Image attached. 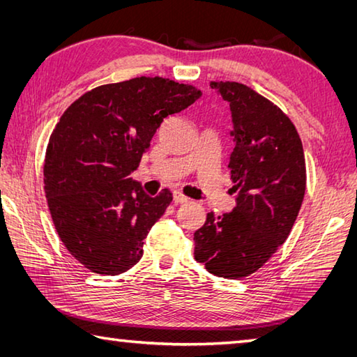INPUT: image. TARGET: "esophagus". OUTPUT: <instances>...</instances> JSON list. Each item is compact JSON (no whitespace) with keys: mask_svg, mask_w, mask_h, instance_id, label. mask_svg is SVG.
Listing matches in <instances>:
<instances>
[{"mask_svg":"<svg viewBox=\"0 0 357 357\" xmlns=\"http://www.w3.org/2000/svg\"><path fill=\"white\" fill-rule=\"evenodd\" d=\"M188 201V198L187 196L184 195V193H181V192H173V202L174 204H184V202H187Z\"/></svg>","mask_w":357,"mask_h":357,"instance_id":"esophagus-1","label":"esophagus"}]
</instances>
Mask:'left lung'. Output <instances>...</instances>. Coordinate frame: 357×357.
<instances>
[{
	"mask_svg": "<svg viewBox=\"0 0 357 357\" xmlns=\"http://www.w3.org/2000/svg\"><path fill=\"white\" fill-rule=\"evenodd\" d=\"M230 104L229 169L238 195L230 213H208L195 231V259L219 278L252 275L284 244L304 201L307 170L298 130L285 113L253 89L211 81Z\"/></svg>",
	"mask_w": 357,
	"mask_h": 357,
	"instance_id": "left-lung-1",
	"label": "left lung"
}]
</instances>
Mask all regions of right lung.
<instances>
[{"mask_svg": "<svg viewBox=\"0 0 357 357\" xmlns=\"http://www.w3.org/2000/svg\"><path fill=\"white\" fill-rule=\"evenodd\" d=\"M201 95L190 84L139 77L92 89L59 118L45 150L44 192L59 239L87 270L116 276L141 259L172 193L150 198L130 173L162 121Z\"/></svg>", "mask_w": 357, "mask_h": 357, "instance_id": "1", "label": "right lung"}]
</instances>
